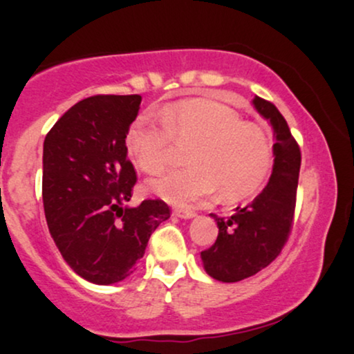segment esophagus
<instances>
[{"instance_id":"1","label":"esophagus","mask_w":354,"mask_h":354,"mask_svg":"<svg viewBox=\"0 0 354 354\" xmlns=\"http://www.w3.org/2000/svg\"><path fill=\"white\" fill-rule=\"evenodd\" d=\"M174 216H178L181 219H191V218L196 216V213L188 209V208H176V209H174Z\"/></svg>"}]
</instances>
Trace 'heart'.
<instances>
[{
  "instance_id": "obj_1",
  "label": "heart",
  "mask_w": 354,
  "mask_h": 354,
  "mask_svg": "<svg viewBox=\"0 0 354 354\" xmlns=\"http://www.w3.org/2000/svg\"><path fill=\"white\" fill-rule=\"evenodd\" d=\"M163 124L141 116L129 126L126 149L148 174L165 171L174 143L191 146L189 168L153 180L149 188L174 206H189L219 189L223 200L253 194L273 161V143L261 124L243 121L238 111L211 100L174 103L163 111Z\"/></svg>"
}]
</instances>
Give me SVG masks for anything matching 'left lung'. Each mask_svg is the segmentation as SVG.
Instances as JSON below:
<instances>
[{"instance_id": "left-lung-1", "label": "left lung", "mask_w": 354, "mask_h": 354, "mask_svg": "<svg viewBox=\"0 0 354 354\" xmlns=\"http://www.w3.org/2000/svg\"><path fill=\"white\" fill-rule=\"evenodd\" d=\"M251 104L273 128V171L261 193L243 208L238 206L228 219L209 214L219 233L216 243L201 251V261L206 273L223 283L241 281L270 265L281 253L293 225L299 146L273 103L254 96Z\"/></svg>"}]
</instances>
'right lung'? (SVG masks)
Segmentation results:
<instances>
[{
    "label": "right lung",
    "instance_id": "1",
    "mask_svg": "<svg viewBox=\"0 0 354 354\" xmlns=\"http://www.w3.org/2000/svg\"><path fill=\"white\" fill-rule=\"evenodd\" d=\"M141 96L100 95L71 106L43 145V205L51 238L76 274L95 284L128 278L169 218L161 200L128 206L136 173L126 135Z\"/></svg>",
    "mask_w": 354,
    "mask_h": 354
}]
</instances>
